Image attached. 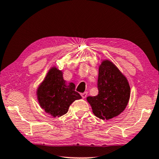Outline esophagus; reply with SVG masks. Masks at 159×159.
I'll use <instances>...</instances> for the list:
<instances>
[{
	"label": "esophagus",
	"instance_id": "esophagus-1",
	"mask_svg": "<svg viewBox=\"0 0 159 159\" xmlns=\"http://www.w3.org/2000/svg\"><path fill=\"white\" fill-rule=\"evenodd\" d=\"M87 95H88L87 93H81V94H80V95H81V97H82V98H83V99L85 98L86 97H87Z\"/></svg>",
	"mask_w": 159,
	"mask_h": 159
}]
</instances>
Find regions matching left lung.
I'll return each mask as SVG.
<instances>
[{"label":"left lung","mask_w":159,"mask_h":159,"mask_svg":"<svg viewBox=\"0 0 159 159\" xmlns=\"http://www.w3.org/2000/svg\"><path fill=\"white\" fill-rule=\"evenodd\" d=\"M98 88V95L87 98L97 117L109 120L125 109L130 99V85L111 61L105 60L99 66Z\"/></svg>","instance_id":"1"}]
</instances>
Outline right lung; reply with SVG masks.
I'll use <instances>...</instances> for the list:
<instances>
[{"instance_id":"obj_1","label":"right lung","mask_w":159,"mask_h":159,"mask_svg":"<svg viewBox=\"0 0 159 159\" xmlns=\"http://www.w3.org/2000/svg\"><path fill=\"white\" fill-rule=\"evenodd\" d=\"M75 88L73 83L67 85L62 72L52 67L37 90L40 106L53 117L63 116L68 111L72 102L81 98Z\"/></svg>"}]
</instances>
